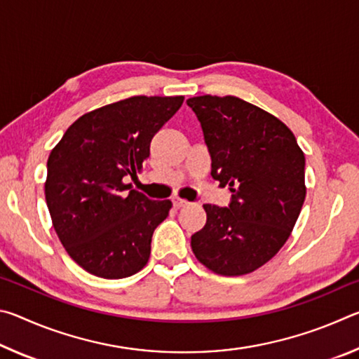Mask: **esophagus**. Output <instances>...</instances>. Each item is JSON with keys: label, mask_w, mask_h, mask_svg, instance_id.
<instances>
[{"label": "esophagus", "mask_w": 359, "mask_h": 359, "mask_svg": "<svg viewBox=\"0 0 359 359\" xmlns=\"http://www.w3.org/2000/svg\"><path fill=\"white\" fill-rule=\"evenodd\" d=\"M172 203H174L175 208H185V205L190 204V203L187 201V199H182V198H174Z\"/></svg>", "instance_id": "obj_1"}]
</instances>
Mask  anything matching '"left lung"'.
Segmentation results:
<instances>
[{
	"mask_svg": "<svg viewBox=\"0 0 359 359\" xmlns=\"http://www.w3.org/2000/svg\"><path fill=\"white\" fill-rule=\"evenodd\" d=\"M187 104L201 123L210 175L233 193L228 208L204 204L208 222L191 236V250L215 274H250L276 257L301 214L304 151L283 121L236 96Z\"/></svg>",
	"mask_w": 359,
	"mask_h": 359,
	"instance_id": "1",
	"label": "left lung"
}]
</instances>
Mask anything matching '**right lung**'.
<instances>
[{"instance_id": "add662e5", "label": "right lung", "mask_w": 359, "mask_h": 359, "mask_svg": "<svg viewBox=\"0 0 359 359\" xmlns=\"http://www.w3.org/2000/svg\"><path fill=\"white\" fill-rule=\"evenodd\" d=\"M184 96H131L83 114L47 160L46 201L76 263L102 278L136 274L150 258L155 228L172 203L131 190L150 142Z\"/></svg>"}]
</instances>
